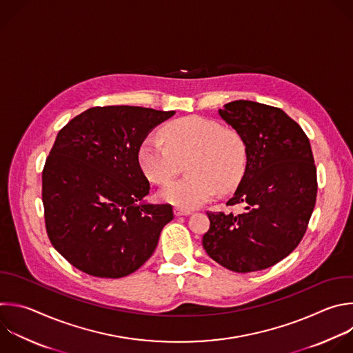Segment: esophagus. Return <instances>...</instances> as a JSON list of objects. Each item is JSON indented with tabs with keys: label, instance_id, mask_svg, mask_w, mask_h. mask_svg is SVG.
<instances>
[{
	"label": "esophagus",
	"instance_id": "esophagus-1",
	"mask_svg": "<svg viewBox=\"0 0 353 353\" xmlns=\"http://www.w3.org/2000/svg\"><path fill=\"white\" fill-rule=\"evenodd\" d=\"M174 214L176 216H187V214H191V210L183 209V208H174Z\"/></svg>",
	"mask_w": 353,
	"mask_h": 353
}]
</instances>
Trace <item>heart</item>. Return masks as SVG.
I'll list each match as a JSON object with an SVG mask.
<instances>
[{
  "label": "heart",
  "mask_w": 353,
  "mask_h": 353,
  "mask_svg": "<svg viewBox=\"0 0 353 353\" xmlns=\"http://www.w3.org/2000/svg\"><path fill=\"white\" fill-rule=\"evenodd\" d=\"M162 137H145L137 151L143 173L155 184L168 183L187 162L190 176L166 184L162 201L183 209H194L219 191L236 188L247 172L248 150L244 139L234 130L202 116H185L168 123Z\"/></svg>",
  "instance_id": "obj_1"
}]
</instances>
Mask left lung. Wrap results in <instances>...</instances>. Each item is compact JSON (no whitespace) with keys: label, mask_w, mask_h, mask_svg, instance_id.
<instances>
[{"label":"left lung","mask_w":353,"mask_h":353,"mask_svg":"<svg viewBox=\"0 0 353 353\" xmlns=\"http://www.w3.org/2000/svg\"><path fill=\"white\" fill-rule=\"evenodd\" d=\"M219 114L247 144V172L225 203H243L244 210L208 212L210 225L202 245L231 272L263 270L288 256L306 232L317 195L310 143L276 106L239 99Z\"/></svg>","instance_id":"1"}]
</instances>
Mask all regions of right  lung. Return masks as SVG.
<instances>
[{"label":"right lung","mask_w":353,"mask_h":353,"mask_svg":"<svg viewBox=\"0 0 353 353\" xmlns=\"http://www.w3.org/2000/svg\"><path fill=\"white\" fill-rule=\"evenodd\" d=\"M174 110L94 106L59 130L43 169L48 239L76 269L121 279L154 254L173 219L169 203H139L150 192L137 151Z\"/></svg>","instance_id":"add662e5"}]
</instances>
